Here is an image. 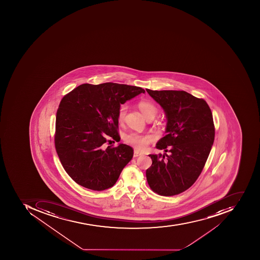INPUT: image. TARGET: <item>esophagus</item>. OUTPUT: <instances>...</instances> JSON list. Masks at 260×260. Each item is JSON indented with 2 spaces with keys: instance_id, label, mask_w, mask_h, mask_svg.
Instances as JSON below:
<instances>
[{
  "instance_id": "1",
  "label": "esophagus",
  "mask_w": 260,
  "mask_h": 260,
  "mask_svg": "<svg viewBox=\"0 0 260 260\" xmlns=\"http://www.w3.org/2000/svg\"><path fill=\"white\" fill-rule=\"evenodd\" d=\"M141 155H142V153H139L138 150H135V152H134V157H139Z\"/></svg>"
}]
</instances>
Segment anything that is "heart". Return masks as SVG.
Returning <instances> with one entry per match:
<instances>
[{
    "label": "heart",
    "instance_id": "obj_1",
    "mask_svg": "<svg viewBox=\"0 0 260 260\" xmlns=\"http://www.w3.org/2000/svg\"><path fill=\"white\" fill-rule=\"evenodd\" d=\"M138 107L143 116L147 119L149 117L153 116L155 118L157 113V108L156 106L150 102L141 101L138 103ZM127 106L125 104L121 105L118 108L117 113V119L120 124L125 122V116L127 113ZM125 141L135 149L143 151L149 146V143L153 141V138L149 135H138L137 133H131L125 136Z\"/></svg>",
    "mask_w": 260,
    "mask_h": 260
}]
</instances>
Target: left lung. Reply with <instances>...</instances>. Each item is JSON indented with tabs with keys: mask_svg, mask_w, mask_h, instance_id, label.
<instances>
[{
	"mask_svg": "<svg viewBox=\"0 0 260 260\" xmlns=\"http://www.w3.org/2000/svg\"><path fill=\"white\" fill-rule=\"evenodd\" d=\"M148 94L164 110L166 135L156 145L170 154H149V187L160 196L177 195L189 188L205 167L213 145L215 126L210 107L184 90H152Z\"/></svg>",
	"mask_w": 260,
	"mask_h": 260,
	"instance_id": "left-lung-1",
	"label": "left lung"
}]
</instances>
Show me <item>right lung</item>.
Returning <instances> with one entry per match:
<instances>
[{
    "label": "right lung",
    "instance_id": "right-lung-1",
    "mask_svg": "<svg viewBox=\"0 0 260 260\" xmlns=\"http://www.w3.org/2000/svg\"><path fill=\"white\" fill-rule=\"evenodd\" d=\"M145 92L129 85L84 83L62 99L55 119V146L75 182L94 191L114 186L134 149L125 144L107 148L104 144L109 138H120L117 113L121 104Z\"/></svg>",
    "mask_w": 260,
    "mask_h": 260
}]
</instances>
